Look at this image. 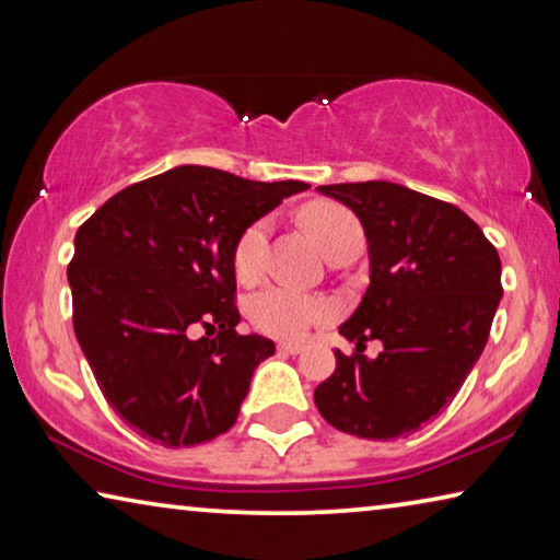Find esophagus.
Segmentation results:
<instances>
[{
  "instance_id": "esophagus-1",
  "label": "esophagus",
  "mask_w": 560,
  "mask_h": 560,
  "mask_svg": "<svg viewBox=\"0 0 560 560\" xmlns=\"http://www.w3.org/2000/svg\"><path fill=\"white\" fill-rule=\"evenodd\" d=\"M303 348H306V346H303V343H293V340H281V343L277 346L279 353H287V355H299Z\"/></svg>"
}]
</instances>
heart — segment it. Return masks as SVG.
Instances as JSON below:
<instances>
[{"label": "heart", "instance_id": "1", "mask_svg": "<svg viewBox=\"0 0 560 560\" xmlns=\"http://www.w3.org/2000/svg\"><path fill=\"white\" fill-rule=\"evenodd\" d=\"M299 220L320 252L328 254L338 242L348 236H358L360 226L346 207L328 200L308 202L299 212ZM269 222L257 220L236 236L232 249V267L242 283H254L264 273V257H267ZM328 316V306L308 293L291 287H269L259 291L249 303L252 324L269 336L291 338L301 336L308 326Z\"/></svg>", "mask_w": 560, "mask_h": 560}]
</instances>
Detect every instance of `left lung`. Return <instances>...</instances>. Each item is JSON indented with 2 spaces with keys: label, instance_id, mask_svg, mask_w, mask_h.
<instances>
[{
  "label": "left lung",
  "instance_id": "left-lung-1",
  "mask_svg": "<svg viewBox=\"0 0 560 560\" xmlns=\"http://www.w3.org/2000/svg\"><path fill=\"white\" fill-rule=\"evenodd\" d=\"M363 224L371 283L340 336L336 371L314 393L336 430L363 440L407 438L454 400L487 346L501 299V261L459 207L410 187L320 185ZM381 339L377 359L362 355Z\"/></svg>",
  "mask_w": 560,
  "mask_h": 560
}]
</instances>
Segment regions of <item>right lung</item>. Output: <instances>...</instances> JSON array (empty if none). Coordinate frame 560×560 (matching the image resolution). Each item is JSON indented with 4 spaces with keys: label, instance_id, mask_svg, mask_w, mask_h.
I'll use <instances>...</instances> for the list:
<instances>
[{
    "label": "right lung",
    "instance_id": "right-lung-1",
    "mask_svg": "<svg viewBox=\"0 0 560 560\" xmlns=\"http://www.w3.org/2000/svg\"><path fill=\"white\" fill-rule=\"evenodd\" d=\"M303 189L177 165L120 189L79 226L75 338L103 397L140 438L192 447L236 422L254 368L277 348L236 334L234 242ZM197 325L207 337L194 338Z\"/></svg>",
    "mask_w": 560,
    "mask_h": 560
}]
</instances>
